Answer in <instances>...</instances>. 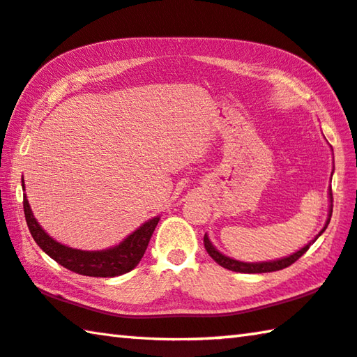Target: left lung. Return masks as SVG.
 <instances>
[{"label":"left lung","instance_id":"8db88e82","mask_svg":"<svg viewBox=\"0 0 357 357\" xmlns=\"http://www.w3.org/2000/svg\"><path fill=\"white\" fill-rule=\"evenodd\" d=\"M329 200H331V206H329V217L328 220H326V225L323 227L321 231L317 234V238L312 241V243H315L318 239V236H321L324 233V229L328 228L329 222H331V215H332V190L329 189ZM204 249L209 253V257L214 259L217 264H220L222 268L229 269V271H234V273H244V274H261V273H274V271H280V269H285L288 266H291L296 259H299L304 253L309 250V247L312 245V243H309L307 245L302 247L301 250H298L293 255L285 257V258H280V259H274V261H261V263H244V261H238V259H233L227 255H223L219 250L215 249V247L211 244V241L208 238V234H204Z\"/></svg>","mask_w":357,"mask_h":357}]
</instances>
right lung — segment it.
Returning <instances> with one entry per match:
<instances>
[{
	"mask_svg": "<svg viewBox=\"0 0 357 357\" xmlns=\"http://www.w3.org/2000/svg\"><path fill=\"white\" fill-rule=\"evenodd\" d=\"M23 211H25L26 225L29 228L33 239L48 257L55 259L56 263L64 266L72 273L89 275V277H116L129 273L140 263L143 258L149 239L153 236L154 229L159 223V217L148 220L146 223L129 234L123 243L110 247L105 250H80L72 249L58 241L48 236L42 227L34 219L33 211L29 208L26 195L23 197Z\"/></svg>",
	"mask_w": 357,
	"mask_h": 357,
	"instance_id": "add662e5",
	"label": "right lung"
}]
</instances>
